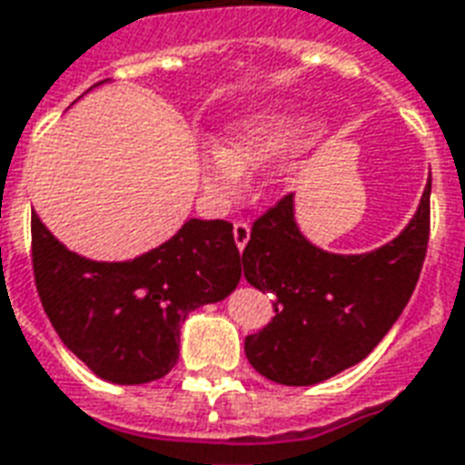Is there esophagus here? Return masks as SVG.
Wrapping results in <instances>:
<instances>
[{
  "label": "esophagus",
  "mask_w": 465,
  "mask_h": 465,
  "mask_svg": "<svg viewBox=\"0 0 465 465\" xmlns=\"http://www.w3.org/2000/svg\"><path fill=\"white\" fill-rule=\"evenodd\" d=\"M249 239H251V223L249 222H233V242H236L239 251L246 249Z\"/></svg>",
  "instance_id": "esophagus-1"
}]
</instances>
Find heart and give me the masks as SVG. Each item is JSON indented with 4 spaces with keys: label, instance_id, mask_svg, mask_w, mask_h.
Here are the masks:
<instances>
[{
    "label": "heart",
    "instance_id": "b5f03b06",
    "mask_svg": "<svg viewBox=\"0 0 465 465\" xmlns=\"http://www.w3.org/2000/svg\"><path fill=\"white\" fill-rule=\"evenodd\" d=\"M312 123L295 113L266 110L229 130L226 145L209 143L199 153L202 187L216 204H232L246 187L249 172L266 170L293 157L311 143Z\"/></svg>",
    "mask_w": 465,
    "mask_h": 465
}]
</instances>
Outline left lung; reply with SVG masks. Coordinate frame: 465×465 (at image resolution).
<instances>
[{"mask_svg": "<svg viewBox=\"0 0 465 465\" xmlns=\"http://www.w3.org/2000/svg\"><path fill=\"white\" fill-rule=\"evenodd\" d=\"M429 197L431 180L404 232L367 253L308 242L293 194L256 219L243 276L276 298V318L243 342L251 367L278 384L308 387L362 362L414 293L429 243Z\"/></svg>", "mask_w": 465, "mask_h": 465, "instance_id": "obj_1", "label": "left lung"}]
</instances>
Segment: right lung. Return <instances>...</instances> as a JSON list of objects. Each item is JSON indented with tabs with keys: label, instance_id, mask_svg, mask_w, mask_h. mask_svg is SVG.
I'll list each match as a JSON object with an SVG mask.
<instances>
[{
	"label": "right lung",
	"instance_id": "1",
	"mask_svg": "<svg viewBox=\"0 0 465 465\" xmlns=\"http://www.w3.org/2000/svg\"><path fill=\"white\" fill-rule=\"evenodd\" d=\"M31 261L58 338L113 384L164 377L177 364L189 312L223 301L242 281L233 226L222 219H189L137 259L93 261L68 251L31 212Z\"/></svg>",
	"mask_w": 465,
	"mask_h": 465
}]
</instances>
